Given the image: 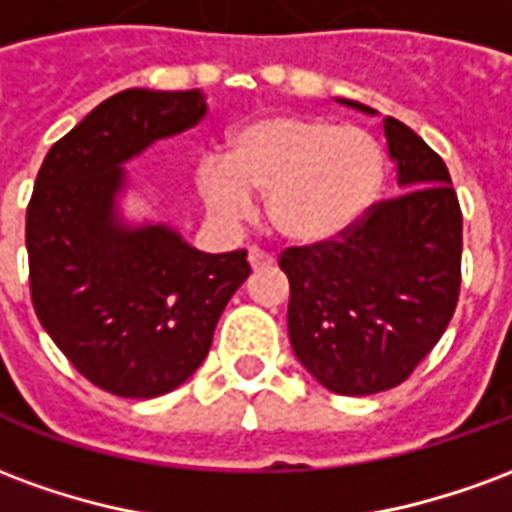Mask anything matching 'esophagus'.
<instances>
[{
	"instance_id": "obj_1",
	"label": "esophagus",
	"mask_w": 512,
	"mask_h": 512,
	"mask_svg": "<svg viewBox=\"0 0 512 512\" xmlns=\"http://www.w3.org/2000/svg\"><path fill=\"white\" fill-rule=\"evenodd\" d=\"M249 263H252V268H268L274 266V255H268L263 249L252 246V249H249Z\"/></svg>"
}]
</instances>
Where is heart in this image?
<instances>
[{"label":"heart","instance_id":"obj_1","mask_svg":"<svg viewBox=\"0 0 512 512\" xmlns=\"http://www.w3.org/2000/svg\"><path fill=\"white\" fill-rule=\"evenodd\" d=\"M384 147L359 126L310 115H268L233 134L227 156L202 158L197 189L224 222L268 194V219L296 244H321L354 227L384 186Z\"/></svg>","mask_w":512,"mask_h":512}]
</instances>
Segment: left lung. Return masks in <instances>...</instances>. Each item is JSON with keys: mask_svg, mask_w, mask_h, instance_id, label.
I'll use <instances>...</instances> for the list:
<instances>
[{"mask_svg": "<svg viewBox=\"0 0 512 512\" xmlns=\"http://www.w3.org/2000/svg\"><path fill=\"white\" fill-rule=\"evenodd\" d=\"M384 134L397 183L411 189L373 202L332 241L279 255L293 354L337 395L403 384L441 340L461 293L463 216L447 164L395 117H384Z\"/></svg>", "mask_w": 512, "mask_h": 512, "instance_id": "1", "label": "left lung"}]
</instances>
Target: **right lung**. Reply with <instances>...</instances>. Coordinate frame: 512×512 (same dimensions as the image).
I'll use <instances>...</instances> for the list:
<instances>
[{
  "mask_svg": "<svg viewBox=\"0 0 512 512\" xmlns=\"http://www.w3.org/2000/svg\"><path fill=\"white\" fill-rule=\"evenodd\" d=\"M202 90H123L43 158L27 205L29 296L90 384L120 397L172 392L202 365L213 329L252 274L244 249L205 255L161 224L123 227V161L197 126Z\"/></svg>",
  "mask_w": 512,
  "mask_h": 512,
  "instance_id": "obj_1",
  "label": "right lung"
}]
</instances>
